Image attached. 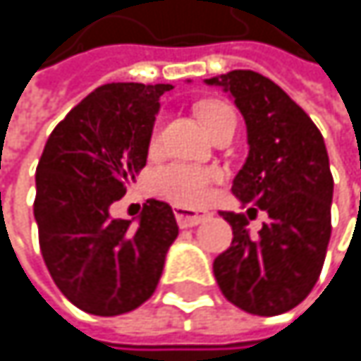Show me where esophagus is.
I'll return each mask as SVG.
<instances>
[{
	"label": "esophagus",
	"mask_w": 361,
	"mask_h": 361,
	"mask_svg": "<svg viewBox=\"0 0 361 361\" xmlns=\"http://www.w3.org/2000/svg\"><path fill=\"white\" fill-rule=\"evenodd\" d=\"M209 217V213L204 211H194V209H185V207H176V219L180 224V228H194L198 224H202Z\"/></svg>",
	"instance_id": "34e87169"
}]
</instances>
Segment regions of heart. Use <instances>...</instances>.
<instances>
[{
  "label": "heart",
  "instance_id": "obj_1",
  "mask_svg": "<svg viewBox=\"0 0 361 361\" xmlns=\"http://www.w3.org/2000/svg\"><path fill=\"white\" fill-rule=\"evenodd\" d=\"M198 114H200L204 127L209 129V133H215L217 129H221L228 123H236L234 110L219 100L202 102L198 106ZM159 137H161V131L157 127L152 133V144H157ZM217 180H219L217 171L194 167V165H183V163H171V165L159 167L152 173V188L157 194H161L163 198H167L176 204L196 207L209 198L211 185Z\"/></svg>",
  "mask_w": 361,
  "mask_h": 361
}]
</instances>
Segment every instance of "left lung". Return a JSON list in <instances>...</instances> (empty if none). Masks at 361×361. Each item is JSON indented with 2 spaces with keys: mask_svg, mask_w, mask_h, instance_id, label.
Returning <instances> with one entry per match:
<instances>
[{
  "mask_svg": "<svg viewBox=\"0 0 361 361\" xmlns=\"http://www.w3.org/2000/svg\"><path fill=\"white\" fill-rule=\"evenodd\" d=\"M204 83L228 92L247 123L249 157L232 194L269 217L252 238L243 213L219 211L234 238L213 261V274L236 307L278 316L312 293L324 265L334 188L324 137L282 87L255 71H230Z\"/></svg>",
  "mask_w": 361,
  "mask_h": 361,
  "instance_id": "1",
  "label": "left lung"
}]
</instances>
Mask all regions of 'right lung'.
Instances as JSON below:
<instances>
[{
  "label": "right lung",
  "instance_id": "obj_1",
  "mask_svg": "<svg viewBox=\"0 0 361 361\" xmlns=\"http://www.w3.org/2000/svg\"><path fill=\"white\" fill-rule=\"evenodd\" d=\"M167 83H106L45 142L35 173L39 247L51 280L79 310L121 316L152 297L178 238L173 209L150 198L133 226L110 204L146 167Z\"/></svg>",
  "mask_w": 361,
  "mask_h": 361
}]
</instances>
